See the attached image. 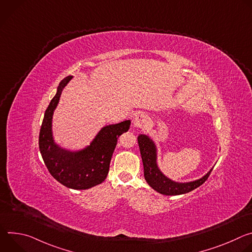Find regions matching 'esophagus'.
<instances>
[{
	"label": "esophagus",
	"instance_id": "obj_1",
	"mask_svg": "<svg viewBox=\"0 0 252 252\" xmlns=\"http://www.w3.org/2000/svg\"><path fill=\"white\" fill-rule=\"evenodd\" d=\"M151 119L143 114H137L132 120V126L137 128H145L150 125Z\"/></svg>",
	"mask_w": 252,
	"mask_h": 252
}]
</instances>
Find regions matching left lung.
Returning a JSON list of instances; mask_svg holds the SVG:
<instances>
[{"mask_svg":"<svg viewBox=\"0 0 252 252\" xmlns=\"http://www.w3.org/2000/svg\"><path fill=\"white\" fill-rule=\"evenodd\" d=\"M137 142L143 164V174L149 186L156 191L164 195H179L188 193L201 186L210 174L211 169L200 178L191 182L179 183L168 178L158 167V147L155 140L148 134L140 133L137 136Z\"/></svg>","mask_w":252,"mask_h":252,"instance_id":"8db88e82","label":"left lung"}]
</instances>
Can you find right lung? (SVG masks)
<instances>
[{"label":"right lung","instance_id":"add662e5","mask_svg":"<svg viewBox=\"0 0 252 252\" xmlns=\"http://www.w3.org/2000/svg\"><path fill=\"white\" fill-rule=\"evenodd\" d=\"M73 79H63L46 110L40 130L39 147L50 173L63 186L71 189H88L101 184L110 169L111 159L119 136L127 131L130 121L102 126L89 146L68 150L56 142L53 133V116L64 87Z\"/></svg>","mask_w":252,"mask_h":252}]
</instances>
